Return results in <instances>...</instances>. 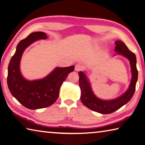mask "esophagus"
Listing matches in <instances>:
<instances>
[{"instance_id": "34e87169", "label": "esophagus", "mask_w": 145, "mask_h": 145, "mask_svg": "<svg viewBox=\"0 0 145 145\" xmlns=\"http://www.w3.org/2000/svg\"><path fill=\"white\" fill-rule=\"evenodd\" d=\"M84 69V66L80 64V63H78L75 65V70L76 71H77V72H79V71H82Z\"/></svg>"}]
</instances>
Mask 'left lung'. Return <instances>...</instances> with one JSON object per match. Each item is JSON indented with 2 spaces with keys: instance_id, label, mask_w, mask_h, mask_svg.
Returning a JSON list of instances; mask_svg holds the SVG:
<instances>
[{
  "instance_id": "obj_1",
  "label": "left lung",
  "mask_w": 145,
  "mask_h": 145,
  "mask_svg": "<svg viewBox=\"0 0 145 145\" xmlns=\"http://www.w3.org/2000/svg\"><path fill=\"white\" fill-rule=\"evenodd\" d=\"M115 51L127 57L130 61L132 70V80L129 88L119 98L112 101L101 100L94 96L91 90L90 84L85 74L79 72V86L81 89L80 99L82 103L89 109L102 114H109L119 109L130 101L136 90V84L138 80V72L136 68V57L135 53L131 52L125 44L122 41L117 40L115 42Z\"/></svg>"
}]
</instances>
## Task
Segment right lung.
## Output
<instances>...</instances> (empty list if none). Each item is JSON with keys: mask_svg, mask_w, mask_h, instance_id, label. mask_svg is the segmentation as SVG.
Returning a JSON list of instances; mask_svg holds the SVG:
<instances>
[{"mask_svg": "<svg viewBox=\"0 0 145 145\" xmlns=\"http://www.w3.org/2000/svg\"><path fill=\"white\" fill-rule=\"evenodd\" d=\"M47 38L42 31L30 33L18 44L8 66L7 82L10 93L21 104L31 110L43 108L53 104L58 98L62 83L75 68L73 65L56 68L48 76L39 80L28 81L22 77L20 62L24 50L35 40Z\"/></svg>", "mask_w": 145, "mask_h": 145, "instance_id": "1", "label": "right lung"}]
</instances>
